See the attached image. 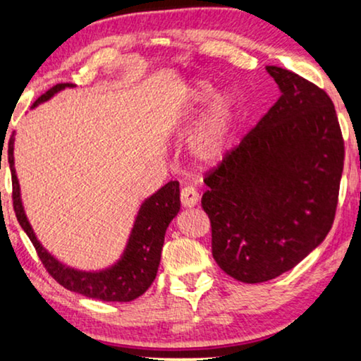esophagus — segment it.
Here are the masks:
<instances>
[{"label":"esophagus","instance_id":"1","mask_svg":"<svg viewBox=\"0 0 361 361\" xmlns=\"http://www.w3.org/2000/svg\"><path fill=\"white\" fill-rule=\"evenodd\" d=\"M180 202L184 207H195L199 204V192H197L194 187H184L180 190Z\"/></svg>","mask_w":361,"mask_h":361}]
</instances>
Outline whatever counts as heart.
Wrapping results in <instances>:
<instances>
[{"label": "heart", "instance_id": "b5f03b06", "mask_svg": "<svg viewBox=\"0 0 361 361\" xmlns=\"http://www.w3.org/2000/svg\"><path fill=\"white\" fill-rule=\"evenodd\" d=\"M215 95V87L207 80H195L187 90V100L179 113V125L187 126L205 103ZM238 126V103L231 93H219L189 137V152L202 166H215L231 149Z\"/></svg>", "mask_w": 361, "mask_h": 361}]
</instances>
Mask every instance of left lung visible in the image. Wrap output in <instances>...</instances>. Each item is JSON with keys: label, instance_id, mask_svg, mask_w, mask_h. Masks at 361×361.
<instances>
[{"label": "left lung", "instance_id": "left-lung-1", "mask_svg": "<svg viewBox=\"0 0 361 361\" xmlns=\"http://www.w3.org/2000/svg\"><path fill=\"white\" fill-rule=\"evenodd\" d=\"M266 71L281 97L205 176L209 190L202 197L214 259L246 284L278 278L325 240L345 157L327 93L286 68Z\"/></svg>", "mask_w": 361, "mask_h": 361}]
</instances>
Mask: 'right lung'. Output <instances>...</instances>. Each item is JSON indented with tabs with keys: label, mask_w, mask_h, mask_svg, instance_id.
<instances>
[{
	"label": "right lung",
	"mask_w": 361,
	"mask_h": 361,
	"mask_svg": "<svg viewBox=\"0 0 361 361\" xmlns=\"http://www.w3.org/2000/svg\"><path fill=\"white\" fill-rule=\"evenodd\" d=\"M73 83H57L34 102L32 108L51 98L63 88H72ZM3 151V149H1ZM3 154V152H1ZM8 162L13 177V205L21 228L32 241L39 258L49 274L63 288L85 298L105 300V302H130L149 289L156 279L161 263V251L164 245L167 226L180 210L179 182L171 180L142 202L133 224L130 238L116 263L103 269L82 271L67 266L44 248L37 240L21 200V187L14 169V133L9 137Z\"/></svg>",
	"instance_id": "obj_1"
}]
</instances>
